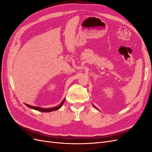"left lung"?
I'll return each mask as SVG.
<instances>
[{
  "label": "left lung",
  "mask_w": 152,
  "mask_h": 152,
  "mask_svg": "<svg viewBox=\"0 0 152 152\" xmlns=\"http://www.w3.org/2000/svg\"><path fill=\"white\" fill-rule=\"evenodd\" d=\"M95 108H96V107H95Z\"/></svg>",
  "instance_id": "left-lung-1"
}]
</instances>
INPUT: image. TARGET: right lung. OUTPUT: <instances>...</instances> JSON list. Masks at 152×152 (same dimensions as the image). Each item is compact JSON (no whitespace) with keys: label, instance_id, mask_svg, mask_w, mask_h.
<instances>
[{"label":"right lung","instance_id":"1","mask_svg":"<svg viewBox=\"0 0 152 152\" xmlns=\"http://www.w3.org/2000/svg\"><path fill=\"white\" fill-rule=\"evenodd\" d=\"M65 99H64L63 100V102L61 103V104H59V106H58V107H53V108H40V107H32V106H30V105L27 104H26L28 107H29V108H32V109L36 110H38V111L43 112H50L54 111V110H57L60 108L61 107V106L63 105V104L64 103V102H65Z\"/></svg>","mask_w":152,"mask_h":152}]
</instances>
